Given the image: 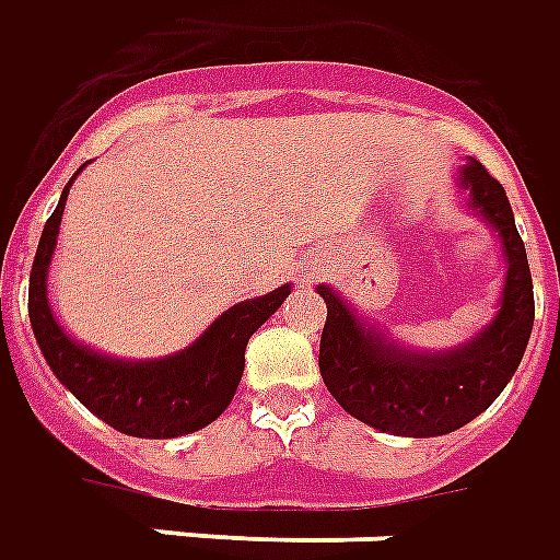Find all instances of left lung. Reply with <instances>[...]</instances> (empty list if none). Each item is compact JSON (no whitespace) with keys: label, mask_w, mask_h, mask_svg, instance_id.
<instances>
[{"label":"left lung","mask_w":560,"mask_h":560,"mask_svg":"<svg viewBox=\"0 0 560 560\" xmlns=\"http://www.w3.org/2000/svg\"><path fill=\"white\" fill-rule=\"evenodd\" d=\"M474 217L498 232L503 256L494 316L458 347L422 352L368 323L331 287H316L325 316L319 374L335 400L359 422L398 438H440L474 422L513 380L534 328V283L527 253L503 186L482 162L458 168Z\"/></svg>","instance_id":"8db88e82"}]
</instances>
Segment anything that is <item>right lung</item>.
<instances>
[{
  "instance_id": "add662e5",
  "label": "right lung",
  "mask_w": 560,
  "mask_h": 560,
  "mask_svg": "<svg viewBox=\"0 0 560 560\" xmlns=\"http://www.w3.org/2000/svg\"><path fill=\"white\" fill-rule=\"evenodd\" d=\"M86 165L90 162H83L78 174ZM74 177L47 220L30 273V323L45 362L90 413L129 438L172 440L210 425L235 398L247 340L289 299L292 283L229 307L189 347L172 355L135 362L93 350L59 325L47 295V273Z\"/></svg>"
}]
</instances>
